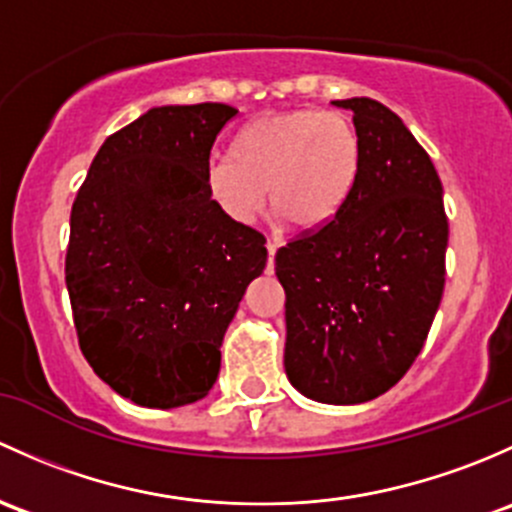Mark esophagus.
Masks as SVG:
<instances>
[{
	"label": "esophagus",
	"instance_id": "obj_1",
	"mask_svg": "<svg viewBox=\"0 0 512 512\" xmlns=\"http://www.w3.org/2000/svg\"><path fill=\"white\" fill-rule=\"evenodd\" d=\"M266 249H268V271H271V273H273V263H276V251H278V241H276V239H268Z\"/></svg>",
	"mask_w": 512,
	"mask_h": 512
}]
</instances>
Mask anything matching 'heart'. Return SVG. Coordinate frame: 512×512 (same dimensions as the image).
<instances>
[{"instance_id":"obj_1","label":"heart","mask_w":512,"mask_h":512,"mask_svg":"<svg viewBox=\"0 0 512 512\" xmlns=\"http://www.w3.org/2000/svg\"><path fill=\"white\" fill-rule=\"evenodd\" d=\"M362 177V140L352 120L318 108L258 118L231 140L229 157L207 170L217 207L251 224L271 194L278 217L295 229L315 231L333 221Z\"/></svg>"}]
</instances>
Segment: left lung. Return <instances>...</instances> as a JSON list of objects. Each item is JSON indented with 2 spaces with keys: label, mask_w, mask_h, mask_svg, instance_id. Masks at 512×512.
Masks as SVG:
<instances>
[{
  "label": "left lung",
  "mask_w": 512,
  "mask_h": 512,
  "mask_svg": "<svg viewBox=\"0 0 512 512\" xmlns=\"http://www.w3.org/2000/svg\"><path fill=\"white\" fill-rule=\"evenodd\" d=\"M352 110L362 140L355 194L323 229L278 249L291 384L323 404L392 389L424 347L444 295L449 219L434 162L397 113L372 98Z\"/></svg>",
  "instance_id": "8db88e82"
}]
</instances>
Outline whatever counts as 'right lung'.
Instances as JSON below:
<instances>
[{
    "instance_id": "add662e5",
    "label": "right lung",
    "mask_w": 512,
    "mask_h": 512,
    "mask_svg": "<svg viewBox=\"0 0 512 512\" xmlns=\"http://www.w3.org/2000/svg\"><path fill=\"white\" fill-rule=\"evenodd\" d=\"M224 103L162 105L110 135L71 209L66 286L78 345L110 389L175 409L214 387L221 342L266 268V239L207 189Z\"/></svg>"
}]
</instances>
